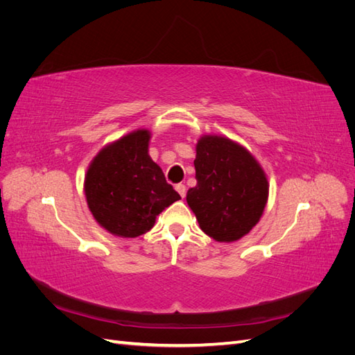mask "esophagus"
<instances>
[{
    "mask_svg": "<svg viewBox=\"0 0 355 355\" xmlns=\"http://www.w3.org/2000/svg\"><path fill=\"white\" fill-rule=\"evenodd\" d=\"M175 188H176V191L179 192V196H180L182 198H185V196H187V187H185L184 184H178Z\"/></svg>",
    "mask_w": 355,
    "mask_h": 355,
    "instance_id": "1",
    "label": "esophagus"
}]
</instances>
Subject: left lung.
Here are the masks:
<instances>
[{"label": "left lung", "mask_w": 355, "mask_h": 355, "mask_svg": "<svg viewBox=\"0 0 355 355\" xmlns=\"http://www.w3.org/2000/svg\"><path fill=\"white\" fill-rule=\"evenodd\" d=\"M194 159L197 185L187 201L200 228L220 243L237 241L259 222L268 180L254 157L222 136H202Z\"/></svg>", "instance_id": "8db88e82"}]
</instances>
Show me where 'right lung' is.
<instances>
[{
    "label": "right lung",
    "instance_id": "1",
    "mask_svg": "<svg viewBox=\"0 0 355 355\" xmlns=\"http://www.w3.org/2000/svg\"><path fill=\"white\" fill-rule=\"evenodd\" d=\"M151 133L136 130L105 146L89 166L84 192L93 218L106 231L135 239L180 196L148 154Z\"/></svg>",
    "mask_w": 355,
    "mask_h": 355
}]
</instances>
